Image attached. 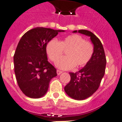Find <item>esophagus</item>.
Listing matches in <instances>:
<instances>
[{"label":"esophagus","mask_w":122,"mask_h":122,"mask_svg":"<svg viewBox=\"0 0 122 122\" xmlns=\"http://www.w3.org/2000/svg\"><path fill=\"white\" fill-rule=\"evenodd\" d=\"M56 72H57V75H59L60 74H61V73H62V71H60V70H57V71H56Z\"/></svg>","instance_id":"1"}]
</instances>
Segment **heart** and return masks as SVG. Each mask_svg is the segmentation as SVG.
<instances>
[{"instance_id": "obj_1", "label": "heart", "mask_w": 122, "mask_h": 122, "mask_svg": "<svg viewBox=\"0 0 122 122\" xmlns=\"http://www.w3.org/2000/svg\"><path fill=\"white\" fill-rule=\"evenodd\" d=\"M66 57L59 59L66 50ZM46 53L52 61L56 62V66L61 70L81 68L87 65L92 57L94 48L91 42L85 41L80 35L73 34L59 42L52 39L46 45Z\"/></svg>"}]
</instances>
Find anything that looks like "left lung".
Wrapping results in <instances>:
<instances>
[{"label": "left lung", "instance_id": "left-lung-1", "mask_svg": "<svg viewBox=\"0 0 122 122\" xmlns=\"http://www.w3.org/2000/svg\"><path fill=\"white\" fill-rule=\"evenodd\" d=\"M78 32L90 37L94 51L91 61L83 68L78 72L70 73L71 80L65 87V91L71 98L83 100L98 89L105 73L106 59L102 43L94 33L86 30H80Z\"/></svg>", "mask_w": 122, "mask_h": 122}]
</instances>
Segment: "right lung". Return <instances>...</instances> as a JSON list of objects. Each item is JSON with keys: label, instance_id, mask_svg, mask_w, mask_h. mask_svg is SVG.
<instances>
[{"label": "right lung", "instance_id": "right-lung-1", "mask_svg": "<svg viewBox=\"0 0 122 122\" xmlns=\"http://www.w3.org/2000/svg\"><path fill=\"white\" fill-rule=\"evenodd\" d=\"M64 30L37 27L20 39L14 55V73L24 94L37 99L46 94L49 82L57 76L56 69L47 61L46 45Z\"/></svg>", "mask_w": 122, "mask_h": 122}]
</instances>
